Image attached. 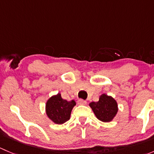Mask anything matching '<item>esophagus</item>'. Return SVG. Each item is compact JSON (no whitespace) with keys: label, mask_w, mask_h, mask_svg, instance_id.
<instances>
[{"label":"esophagus","mask_w":154,"mask_h":154,"mask_svg":"<svg viewBox=\"0 0 154 154\" xmlns=\"http://www.w3.org/2000/svg\"><path fill=\"white\" fill-rule=\"evenodd\" d=\"M87 103V102L86 100H82V99H79L78 100H77V104L78 105H86Z\"/></svg>","instance_id":"esophagus-1"}]
</instances>
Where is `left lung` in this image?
<instances>
[{"label":"left lung","instance_id":"8db88e82","mask_svg":"<svg viewBox=\"0 0 154 154\" xmlns=\"http://www.w3.org/2000/svg\"><path fill=\"white\" fill-rule=\"evenodd\" d=\"M96 118L103 122H110L113 120L119 111L118 103L112 96L103 94L97 102L89 103Z\"/></svg>","mask_w":154,"mask_h":154}]
</instances>
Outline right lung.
<instances>
[{
	"mask_svg": "<svg viewBox=\"0 0 154 154\" xmlns=\"http://www.w3.org/2000/svg\"><path fill=\"white\" fill-rule=\"evenodd\" d=\"M75 105L74 100L67 101L63 99L60 93H58L51 96L46 102V115L54 123L63 125L70 119L71 111Z\"/></svg>",
	"mask_w": 154,
	"mask_h": 154,
	"instance_id": "1",
	"label": "right lung"
}]
</instances>
